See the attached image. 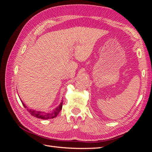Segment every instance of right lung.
<instances>
[{
	"label": "right lung",
	"instance_id": "1",
	"mask_svg": "<svg viewBox=\"0 0 152 152\" xmlns=\"http://www.w3.org/2000/svg\"><path fill=\"white\" fill-rule=\"evenodd\" d=\"M21 103L23 104V105L24 106V107L25 108H27L26 106L22 102ZM62 106H63V101L61 102L60 104H59L58 107L55 109L54 110H53V112H52L51 113H45L44 112H40V111H35V110H28L27 109V110L30 112V113L31 115L32 116H34L35 117H37L38 118H41V119H44V120H46V119H50V118H53L56 117L58 113H59V112L61 111V110L62 109Z\"/></svg>",
	"mask_w": 152,
	"mask_h": 152
}]
</instances>
